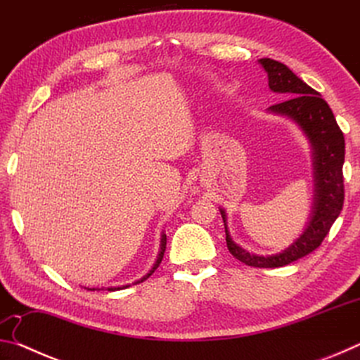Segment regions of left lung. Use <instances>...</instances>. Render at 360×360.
<instances>
[{"label":"left lung","instance_id":"1","mask_svg":"<svg viewBox=\"0 0 360 360\" xmlns=\"http://www.w3.org/2000/svg\"><path fill=\"white\" fill-rule=\"evenodd\" d=\"M259 65L268 76V87L279 94L283 103L268 108V112L290 119L307 136L311 146L313 162V208L300 235L283 251L270 255L249 252L231 240L227 227V212L219 208L225 225V241L230 254L243 264L257 268L284 266L303 255L313 252L330 230L343 210L345 186V136L332 109L314 89L297 77L284 63L260 58Z\"/></svg>","mask_w":360,"mask_h":360}]
</instances>
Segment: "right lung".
Instances as JSON below:
<instances>
[{
	"label": "right lung",
	"mask_w": 360,
	"mask_h": 360,
	"mask_svg": "<svg viewBox=\"0 0 360 360\" xmlns=\"http://www.w3.org/2000/svg\"><path fill=\"white\" fill-rule=\"evenodd\" d=\"M165 249H167V235L165 233H162V238H160V251H158V254H157V259H155V262H154V265H152V268L150 270L146 273V275L143 276V278H139V279H136L135 283H131V284H124V285H114V288H106L108 290H111V292H114V290H120V289H127V288H130V285H135V284H139V283H143L144 279H148L152 273H154L155 270H157V266L160 265V262H162V259H163V252H165ZM87 290H100L98 288H85ZM105 289V288H103Z\"/></svg>",
	"instance_id": "right-lung-1"
}]
</instances>
